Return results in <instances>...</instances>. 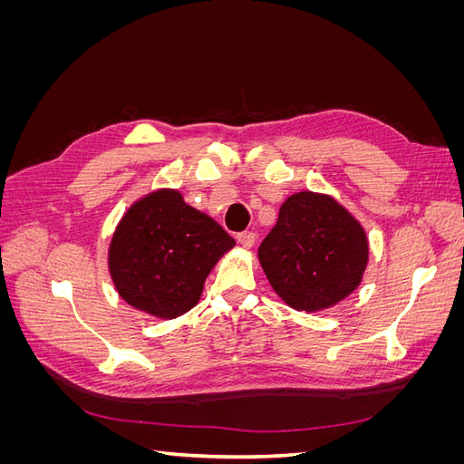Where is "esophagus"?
Masks as SVG:
<instances>
[{"mask_svg":"<svg viewBox=\"0 0 464 464\" xmlns=\"http://www.w3.org/2000/svg\"><path fill=\"white\" fill-rule=\"evenodd\" d=\"M256 240H257V236H256L254 232H242V234H237V244H240L244 249L254 247Z\"/></svg>","mask_w":464,"mask_h":464,"instance_id":"1","label":"esophagus"}]
</instances>
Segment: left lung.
<instances>
[{
  "label": "left lung",
  "mask_w": 464,
  "mask_h": 464,
  "mask_svg": "<svg viewBox=\"0 0 464 464\" xmlns=\"http://www.w3.org/2000/svg\"><path fill=\"white\" fill-rule=\"evenodd\" d=\"M370 242L360 220L329 193L298 191L280 207L259 246V263L276 296L296 312H323L360 285Z\"/></svg>",
  "instance_id": "8db88e82"
}]
</instances>
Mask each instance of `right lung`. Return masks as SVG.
Instances as JSON below:
<instances>
[{
	"mask_svg": "<svg viewBox=\"0 0 464 464\" xmlns=\"http://www.w3.org/2000/svg\"><path fill=\"white\" fill-rule=\"evenodd\" d=\"M236 246L220 224L172 188L152 189L125 210L108 246L120 298L157 319H176L201 300L205 280Z\"/></svg>",
	"mask_w": 464,
	"mask_h": 464,
	"instance_id": "obj_1",
	"label": "right lung"
}]
</instances>
